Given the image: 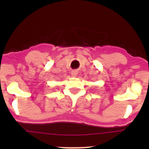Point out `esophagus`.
I'll return each mask as SVG.
<instances>
[{
    "instance_id": "esophagus-1",
    "label": "esophagus",
    "mask_w": 149,
    "mask_h": 149,
    "mask_svg": "<svg viewBox=\"0 0 149 149\" xmlns=\"http://www.w3.org/2000/svg\"><path fill=\"white\" fill-rule=\"evenodd\" d=\"M77 74H78V71L76 70H72V72H71V75H72V77H76Z\"/></svg>"
}]
</instances>
